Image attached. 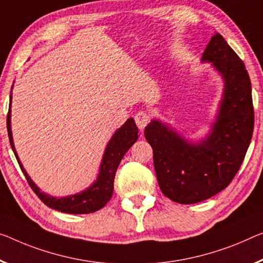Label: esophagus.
<instances>
[{
    "mask_svg": "<svg viewBox=\"0 0 263 263\" xmlns=\"http://www.w3.org/2000/svg\"><path fill=\"white\" fill-rule=\"evenodd\" d=\"M135 122L140 130H143L144 127L147 126V123L149 122V115L145 111H139L135 115Z\"/></svg>",
    "mask_w": 263,
    "mask_h": 263,
    "instance_id": "34e87169",
    "label": "esophagus"
}]
</instances>
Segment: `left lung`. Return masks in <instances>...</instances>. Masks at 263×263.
Listing matches in <instances>:
<instances>
[{"label": "left lung", "mask_w": 263, "mask_h": 263, "mask_svg": "<svg viewBox=\"0 0 263 263\" xmlns=\"http://www.w3.org/2000/svg\"><path fill=\"white\" fill-rule=\"evenodd\" d=\"M201 62L211 63L223 84L208 132L189 139L160 119H153L144 128L161 192L181 204L204 201L228 187L241 167L254 129L249 75L219 33L213 35Z\"/></svg>", "instance_id": "left-lung-1"}]
</instances>
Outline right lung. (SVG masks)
Masks as SVG:
<instances>
[{"label": "right lung", "instance_id": "right-lung-1", "mask_svg": "<svg viewBox=\"0 0 263 263\" xmlns=\"http://www.w3.org/2000/svg\"><path fill=\"white\" fill-rule=\"evenodd\" d=\"M14 87V84H13ZM13 87L10 91V101H9V111L7 116V128L8 136H9L10 145L13 148V152L16 156V160L21 167L22 172L26 176L28 183L31 189L35 192L36 195L40 197L44 204L55 211L67 213V214H89L94 213L99 209L103 208L109 200L111 199L112 191H114V179L115 174L118 171V167L123 159V156L137 141V133L139 129L136 127V123L133 118L128 119L118 130H115L114 134L108 141L104 149L102 160H101L99 173L96 179L94 180L89 187L83 189L82 192L71 194L67 196H52L50 194H47L41 191V188L37 187L29 174L24 169L23 164L17 155V152L15 149L13 132H11V99H13Z\"/></svg>", "mask_w": 263, "mask_h": 263}]
</instances>
